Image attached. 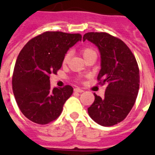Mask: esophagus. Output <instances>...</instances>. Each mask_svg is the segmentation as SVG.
Masks as SVG:
<instances>
[{
  "label": "esophagus",
  "mask_w": 155,
  "mask_h": 155,
  "mask_svg": "<svg viewBox=\"0 0 155 155\" xmlns=\"http://www.w3.org/2000/svg\"><path fill=\"white\" fill-rule=\"evenodd\" d=\"M74 91H76V92H84V90L81 89V88H79V87H75L74 88Z\"/></svg>",
  "instance_id": "obj_1"
}]
</instances>
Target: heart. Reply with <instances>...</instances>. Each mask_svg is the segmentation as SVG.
<instances>
[{
	"mask_svg": "<svg viewBox=\"0 0 155 155\" xmlns=\"http://www.w3.org/2000/svg\"><path fill=\"white\" fill-rule=\"evenodd\" d=\"M81 54L83 55V57H84V59H85L86 57H88V56L91 55V54H96V53H95V51L94 50V49H92L91 47L82 48L81 50ZM70 57H71V54H70L69 52L66 53L65 55H64V58H63V64H68V61H69L70 60Z\"/></svg>",
	"mask_w": 155,
	"mask_h": 155,
	"instance_id": "heart-1",
	"label": "heart"
}]
</instances>
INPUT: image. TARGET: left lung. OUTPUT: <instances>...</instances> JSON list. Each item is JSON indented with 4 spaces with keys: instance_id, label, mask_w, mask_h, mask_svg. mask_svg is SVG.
Here are the masks:
<instances>
[{
    "instance_id": "left-lung-1",
    "label": "left lung",
    "mask_w": 155,
    "mask_h": 155,
    "mask_svg": "<svg viewBox=\"0 0 155 155\" xmlns=\"http://www.w3.org/2000/svg\"><path fill=\"white\" fill-rule=\"evenodd\" d=\"M87 39L98 46L101 54L98 84H107L104 97L94 94L87 109L90 117L99 125L111 127L122 122L136 102L140 73L136 58L124 42L106 32H87Z\"/></svg>"
}]
</instances>
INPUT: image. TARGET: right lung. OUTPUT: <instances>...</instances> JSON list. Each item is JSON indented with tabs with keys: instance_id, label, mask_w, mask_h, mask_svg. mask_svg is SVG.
Here are the masks:
<instances>
[{
	"instance_id": "right-lung-1",
	"label": "right lung",
	"mask_w": 155,
	"mask_h": 155,
	"mask_svg": "<svg viewBox=\"0 0 155 155\" xmlns=\"http://www.w3.org/2000/svg\"><path fill=\"white\" fill-rule=\"evenodd\" d=\"M79 33L45 31L30 39L19 53L12 75V89L18 108L31 122L45 125L57 120L73 87L50 86L69 48L81 40Z\"/></svg>"
}]
</instances>
